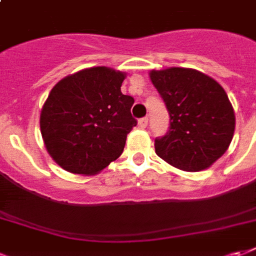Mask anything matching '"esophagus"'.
Returning a JSON list of instances; mask_svg holds the SVG:
<instances>
[{
  "label": "esophagus",
  "mask_w": 256,
  "mask_h": 256,
  "mask_svg": "<svg viewBox=\"0 0 256 256\" xmlns=\"http://www.w3.org/2000/svg\"><path fill=\"white\" fill-rule=\"evenodd\" d=\"M138 124H139L140 128H146L147 124H148V118H147V117H143V118H140V120L138 121Z\"/></svg>",
  "instance_id": "1"
}]
</instances>
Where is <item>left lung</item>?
I'll list each match as a JSON object with an SVG mask.
<instances>
[{
    "instance_id": "8db88e82",
    "label": "left lung",
    "mask_w": 256,
    "mask_h": 256,
    "mask_svg": "<svg viewBox=\"0 0 256 256\" xmlns=\"http://www.w3.org/2000/svg\"><path fill=\"white\" fill-rule=\"evenodd\" d=\"M148 74L170 116L168 134L154 143L156 156L180 170L212 166L228 150L236 124L222 86L192 68L152 69Z\"/></svg>"
}]
</instances>
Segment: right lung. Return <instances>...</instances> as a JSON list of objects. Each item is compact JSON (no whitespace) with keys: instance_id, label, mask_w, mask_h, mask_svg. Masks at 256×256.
I'll use <instances>...</instances> for the list:
<instances>
[{"instance_id":"1","label":"right lung","mask_w":256,"mask_h":256,"mask_svg":"<svg viewBox=\"0 0 256 256\" xmlns=\"http://www.w3.org/2000/svg\"><path fill=\"white\" fill-rule=\"evenodd\" d=\"M126 72L109 66L82 69L61 79L40 110V134L64 170L91 176L116 161L136 126L134 98L121 92Z\"/></svg>"}]
</instances>
